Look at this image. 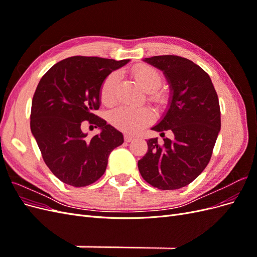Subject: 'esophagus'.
Wrapping results in <instances>:
<instances>
[{"label":"esophagus","mask_w":257,"mask_h":257,"mask_svg":"<svg viewBox=\"0 0 257 257\" xmlns=\"http://www.w3.org/2000/svg\"><path fill=\"white\" fill-rule=\"evenodd\" d=\"M135 138H136L135 136L131 135V134H125V135H124V141H125L126 143H131V142H133Z\"/></svg>","instance_id":"esophagus-1"}]
</instances>
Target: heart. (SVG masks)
<instances>
[{"mask_svg":"<svg viewBox=\"0 0 257 257\" xmlns=\"http://www.w3.org/2000/svg\"><path fill=\"white\" fill-rule=\"evenodd\" d=\"M133 76L148 93L151 100L155 103L165 102L164 94L158 91L162 84V76L159 71L148 65H139L133 69ZM116 83H118L116 73L110 74L105 79L100 89V99L104 104L111 105L115 102ZM152 116V111L147 107L123 106L110 113V121L113 125L124 132L136 133L151 122Z\"/></svg>","mask_w":257,"mask_h":257,"instance_id":"heart-1","label":"heart"}]
</instances>
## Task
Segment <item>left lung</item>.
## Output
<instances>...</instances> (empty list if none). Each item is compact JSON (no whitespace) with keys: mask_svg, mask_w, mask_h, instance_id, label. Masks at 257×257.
Instances as JSON below:
<instances>
[{"mask_svg":"<svg viewBox=\"0 0 257 257\" xmlns=\"http://www.w3.org/2000/svg\"><path fill=\"white\" fill-rule=\"evenodd\" d=\"M144 61L164 74L170 97L162 120L152 127L164 137L163 142L148 139V152L138 161V169L154 188L177 190L195 180L211 159L221 130L219 98L209 75L191 60L155 56Z\"/></svg>","mask_w":257,"mask_h":257,"instance_id":"1","label":"left lung"}]
</instances>
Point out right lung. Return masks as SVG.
I'll list each match as a JSON object with an SVG mask.
<instances>
[{"label":"right lung","mask_w":257,"mask_h":257,"mask_svg":"<svg viewBox=\"0 0 257 257\" xmlns=\"http://www.w3.org/2000/svg\"><path fill=\"white\" fill-rule=\"evenodd\" d=\"M97 57H72L58 62L38 82L32 99L31 132L46 165L62 182L90 185L105 173L108 157L123 144L121 132L93 113L100 105V89L111 72L128 63ZM82 120L101 133L91 140Z\"/></svg>","instance_id":"right-lung-1"}]
</instances>
